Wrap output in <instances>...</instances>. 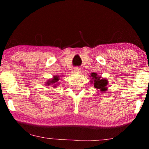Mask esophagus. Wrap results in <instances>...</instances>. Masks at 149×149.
Wrapping results in <instances>:
<instances>
[{
	"label": "esophagus",
	"instance_id": "34e87169",
	"mask_svg": "<svg viewBox=\"0 0 149 149\" xmlns=\"http://www.w3.org/2000/svg\"><path fill=\"white\" fill-rule=\"evenodd\" d=\"M81 71V70L80 68L76 67L74 68V72H75V73H77V74H79Z\"/></svg>",
	"mask_w": 149,
	"mask_h": 149
}]
</instances>
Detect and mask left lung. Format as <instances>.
Here are the masks:
<instances>
[{
	"mask_svg": "<svg viewBox=\"0 0 149 149\" xmlns=\"http://www.w3.org/2000/svg\"><path fill=\"white\" fill-rule=\"evenodd\" d=\"M91 78V83H93L94 87L97 89L98 91L101 93H104L108 89L107 85L108 84V81L105 78H102L100 75H97L96 73H91L89 76Z\"/></svg>",
	"mask_w": 149,
	"mask_h": 149,
	"instance_id": "1",
	"label": "left lung"
}]
</instances>
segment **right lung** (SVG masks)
Masks as SVG:
<instances>
[{
  "label": "right lung",
  "mask_w": 149,
  "mask_h": 149,
  "mask_svg": "<svg viewBox=\"0 0 149 149\" xmlns=\"http://www.w3.org/2000/svg\"><path fill=\"white\" fill-rule=\"evenodd\" d=\"M59 78L60 77L58 76H57V75H54V76H53V78H52L51 79L48 80V81H47L46 85H47V86H49V85H52V87H54L53 88H55L58 85L57 84H56V83L58 81Z\"/></svg>",
  "instance_id": "add662e5"
}]
</instances>
